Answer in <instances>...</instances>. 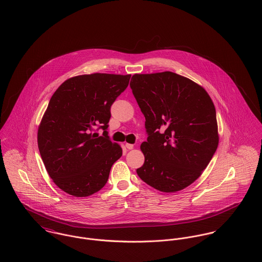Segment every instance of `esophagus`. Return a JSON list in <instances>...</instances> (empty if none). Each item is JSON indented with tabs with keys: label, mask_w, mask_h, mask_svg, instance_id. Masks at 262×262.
<instances>
[{
	"label": "esophagus",
	"mask_w": 262,
	"mask_h": 262,
	"mask_svg": "<svg viewBox=\"0 0 262 262\" xmlns=\"http://www.w3.org/2000/svg\"><path fill=\"white\" fill-rule=\"evenodd\" d=\"M126 148L127 149H133V147H134V145L133 144H130V143H126Z\"/></svg>",
	"instance_id": "esophagus-1"
}]
</instances>
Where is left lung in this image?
I'll use <instances>...</instances> for the list:
<instances>
[{"mask_svg":"<svg viewBox=\"0 0 262 262\" xmlns=\"http://www.w3.org/2000/svg\"><path fill=\"white\" fill-rule=\"evenodd\" d=\"M130 86L148 135L137 174L163 192L184 189L200 178L219 144L212 99L203 86L171 72L136 74Z\"/></svg>","mask_w":262,"mask_h":262,"instance_id":"1","label":"left lung"}]
</instances>
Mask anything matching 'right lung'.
Here are the masks:
<instances>
[{
  "label": "right lung",
  "instance_id": "obj_1",
  "mask_svg": "<svg viewBox=\"0 0 262 262\" xmlns=\"http://www.w3.org/2000/svg\"><path fill=\"white\" fill-rule=\"evenodd\" d=\"M131 75L93 74L67 79L52 95L38 127V148L53 183L75 196L104 187L122 148L108 136L111 106ZM98 126L103 137L93 134Z\"/></svg>",
  "mask_w": 262,
  "mask_h": 262
}]
</instances>
